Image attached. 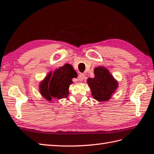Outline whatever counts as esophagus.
<instances>
[{
    "instance_id": "34e87169",
    "label": "esophagus",
    "mask_w": 154,
    "mask_h": 154,
    "mask_svg": "<svg viewBox=\"0 0 154 154\" xmlns=\"http://www.w3.org/2000/svg\"><path fill=\"white\" fill-rule=\"evenodd\" d=\"M84 77H85V75L83 73H81V74H79V77H78V80H79V82H82L83 79H84Z\"/></svg>"
}]
</instances>
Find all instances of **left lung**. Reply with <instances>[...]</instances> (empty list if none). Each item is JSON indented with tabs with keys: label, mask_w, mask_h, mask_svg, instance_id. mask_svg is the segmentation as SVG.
<instances>
[{
	"label": "left lung",
	"mask_w": 154,
	"mask_h": 154,
	"mask_svg": "<svg viewBox=\"0 0 154 154\" xmlns=\"http://www.w3.org/2000/svg\"><path fill=\"white\" fill-rule=\"evenodd\" d=\"M94 73V77L87 80L93 98L98 102L108 101L118 87V81L104 66L95 68Z\"/></svg>",
	"instance_id": "8db88e82"
}]
</instances>
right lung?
<instances>
[{
    "label": "right lung",
    "mask_w": 154,
    "mask_h": 154,
    "mask_svg": "<svg viewBox=\"0 0 154 154\" xmlns=\"http://www.w3.org/2000/svg\"><path fill=\"white\" fill-rule=\"evenodd\" d=\"M77 77V72L71 65L64 64L54 72H49L40 83V94L49 102L53 98L59 100L67 98L69 94V86L72 83V79Z\"/></svg>",
    "instance_id": "1"
}]
</instances>
